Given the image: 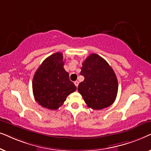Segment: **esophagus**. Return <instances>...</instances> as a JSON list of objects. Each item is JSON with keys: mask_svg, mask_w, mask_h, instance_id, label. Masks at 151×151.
Here are the masks:
<instances>
[{"mask_svg": "<svg viewBox=\"0 0 151 151\" xmlns=\"http://www.w3.org/2000/svg\"><path fill=\"white\" fill-rule=\"evenodd\" d=\"M74 84H75V85L78 87V84H79V82H78V81H75V82H74Z\"/></svg>", "mask_w": 151, "mask_h": 151, "instance_id": "esophagus-1", "label": "esophagus"}]
</instances>
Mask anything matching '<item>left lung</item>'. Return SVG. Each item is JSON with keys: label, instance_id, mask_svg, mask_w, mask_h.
Instances as JSON below:
<instances>
[{"label": "left lung", "instance_id": "obj_1", "mask_svg": "<svg viewBox=\"0 0 151 151\" xmlns=\"http://www.w3.org/2000/svg\"><path fill=\"white\" fill-rule=\"evenodd\" d=\"M80 75L84 80L78 90L88 107L99 110L115 102L118 82L114 71L104 58L96 53L88 55L82 63Z\"/></svg>", "mask_w": 151, "mask_h": 151}]
</instances>
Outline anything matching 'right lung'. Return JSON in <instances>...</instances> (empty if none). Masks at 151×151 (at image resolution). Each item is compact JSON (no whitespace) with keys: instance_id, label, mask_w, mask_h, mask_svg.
I'll return each instance as SVG.
<instances>
[{"instance_id":"1","label":"right lung","mask_w":151,"mask_h":151,"mask_svg":"<svg viewBox=\"0 0 151 151\" xmlns=\"http://www.w3.org/2000/svg\"><path fill=\"white\" fill-rule=\"evenodd\" d=\"M64 64L63 53H55L42 62L34 74L33 93L35 100L42 107L56 110L77 88L69 80Z\"/></svg>"}]
</instances>
